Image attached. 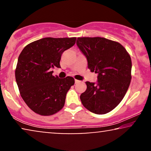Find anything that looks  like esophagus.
Instances as JSON below:
<instances>
[{
    "instance_id": "34e87169",
    "label": "esophagus",
    "mask_w": 151,
    "mask_h": 151,
    "mask_svg": "<svg viewBox=\"0 0 151 151\" xmlns=\"http://www.w3.org/2000/svg\"><path fill=\"white\" fill-rule=\"evenodd\" d=\"M80 80H75V82H76V83H78V82H80Z\"/></svg>"
}]
</instances>
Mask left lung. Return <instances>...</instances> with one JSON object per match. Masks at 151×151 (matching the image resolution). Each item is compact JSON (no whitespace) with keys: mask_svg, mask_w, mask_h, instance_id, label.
I'll return each mask as SVG.
<instances>
[{"mask_svg":"<svg viewBox=\"0 0 151 151\" xmlns=\"http://www.w3.org/2000/svg\"><path fill=\"white\" fill-rule=\"evenodd\" d=\"M76 44L87 59L88 69L98 74L96 84L86 82L82 104L91 112L106 114L120 103L129 88L131 56L119 42L104 38H78Z\"/></svg>","mask_w":151,"mask_h":151,"instance_id":"8db88e82","label":"left lung"}]
</instances>
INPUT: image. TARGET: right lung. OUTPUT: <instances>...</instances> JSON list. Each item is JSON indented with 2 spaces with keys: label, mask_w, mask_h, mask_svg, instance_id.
<instances>
[{
  "label": "right lung",
  "mask_w": 151,
  "mask_h": 151,
  "mask_svg": "<svg viewBox=\"0 0 151 151\" xmlns=\"http://www.w3.org/2000/svg\"><path fill=\"white\" fill-rule=\"evenodd\" d=\"M76 38H44L27 45L18 57L15 71L20 96L37 114L51 115L63 108L66 95L74 78H59L52 68H60L63 53L76 43Z\"/></svg>",
  "instance_id": "right-lung-1"
}]
</instances>
